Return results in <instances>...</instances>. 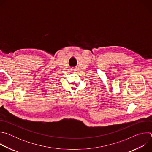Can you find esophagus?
<instances>
[{
  "instance_id": "34e87169",
  "label": "esophagus",
  "mask_w": 152,
  "mask_h": 152,
  "mask_svg": "<svg viewBox=\"0 0 152 152\" xmlns=\"http://www.w3.org/2000/svg\"><path fill=\"white\" fill-rule=\"evenodd\" d=\"M73 70H74V71H75V69H73Z\"/></svg>"
}]
</instances>
